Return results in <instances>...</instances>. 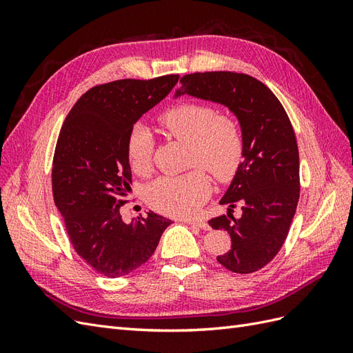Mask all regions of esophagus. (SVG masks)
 <instances>
[{
  "instance_id": "34e87169",
  "label": "esophagus",
  "mask_w": 353,
  "mask_h": 353,
  "mask_svg": "<svg viewBox=\"0 0 353 353\" xmlns=\"http://www.w3.org/2000/svg\"><path fill=\"white\" fill-rule=\"evenodd\" d=\"M184 222L188 223V225H194V227H199V228L205 230V231H208L210 228L209 223L205 222V221H201V219H184Z\"/></svg>"
}]
</instances>
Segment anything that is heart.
<instances>
[{
	"label": "heart",
	"mask_w": 353,
	"mask_h": 353,
	"mask_svg": "<svg viewBox=\"0 0 353 353\" xmlns=\"http://www.w3.org/2000/svg\"><path fill=\"white\" fill-rule=\"evenodd\" d=\"M163 131L188 144L190 172L160 176L147 187L148 205L172 216L194 213L209 196V179L201 167L218 181L231 179L243 160V135L239 123L228 114H216L210 105L179 103L159 117ZM126 156L135 174L152 168L153 137L144 125H135L128 137Z\"/></svg>",
	"instance_id": "1"
}]
</instances>
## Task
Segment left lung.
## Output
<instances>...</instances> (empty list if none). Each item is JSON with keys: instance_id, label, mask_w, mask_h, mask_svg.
<instances>
[{"instance_id": "1", "label": "left lung", "mask_w": 353, "mask_h": 353, "mask_svg": "<svg viewBox=\"0 0 353 353\" xmlns=\"http://www.w3.org/2000/svg\"><path fill=\"white\" fill-rule=\"evenodd\" d=\"M181 95L225 105L240 123L243 162L219 200L228 206L227 215L209 225L231 237V249L216 258L221 265L237 274L258 271L280 252L299 201V150L290 119L274 92L244 73L185 74L174 97ZM236 204L240 219L232 216Z\"/></svg>"}]
</instances>
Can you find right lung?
Returning <instances> with one entry per match:
<instances>
[{
	"instance_id": "add662e5",
	"label": "right lung",
	"mask_w": 353,
	"mask_h": 353,
	"mask_svg": "<svg viewBox=\"0 0 353 353\" xmlns=\"http://www.w3.org/2000/svg\"><path fill=\"white\" fill-rule=\"evenodd\" d=\"M178 79V74H166L97 85L74 103L61 126L52 160L56 208L73 249L109 279L130 274L150 259L172 223L152 210L125 223L119 209L132 184L128 137Z\"/></svg>"
}]
</instances>
